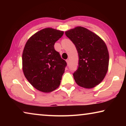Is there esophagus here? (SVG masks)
<instances>
[{"instance_id": "1", "label": "esophagus", "mask_w": 126, "mask_h": 126, "mask_svg": "<svg viewBox=\"0 0 126 126\" xmlns=\"http://www.w3.org/2000/svg\"><path fill=\"white\" fill-rule=\"evenodd\" d=\"M66 62H67V64H68V65L69 64V59H67V60H66Z\"/></svg>"}]
</instances>
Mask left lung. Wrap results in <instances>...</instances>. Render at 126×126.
<instances>
[{
	"label": "left lung",
	"instance_id": "1",
	"mask_svg": "<svg viewBox=\"0 0 126 126\" xmlns=\"http://www.w3.org/2000/svg\"><path fill=\"white\" fill-rule=\"evenodd\" d=\"M65 34L78 54V69L73 74L74 80L83 88H93L103 80L108 71L109 53L106 44L99 36L82 27Z\"/></svg>",
	"mask_w": 126,
	"mask_h": 126
}]
</instances>
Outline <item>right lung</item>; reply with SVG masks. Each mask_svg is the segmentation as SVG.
<instances>
[{
  "instance_id": "obj_1",
  "label": "right lung",
  "mask_w": 126,
  "mask_h": 126,
  "mask_svg": "<svg viewBox=\"0 0 126 126\" xmlns=\"http://www.w3.org/2000/svg\"><path fill=\"white\" fill-rule=\"evenodd\" d=\"M63 31L47 28L28 40L22 54L23 71L29 82L38 91L49 93L59 86L66 62L54 49Z\"/></svg>"
}]
</instances>
